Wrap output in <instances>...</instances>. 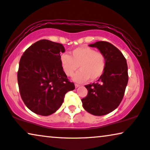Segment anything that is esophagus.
Instances as JSON below:
<instances>
[{
  "mask_svg": "<svg viewBox=\"0 0 150 150\" xmlns=\"http://www.w3.org/2000/svg\"><path fill=\"white\" fill-rule=\"evenodd\" d=\"M75 88H78V87L80 86V85H79V84H77V83H75Z\"/></svg>",
  "mask_w": 150,
  "mask_h": 150,
  "instance_id": "obj_1",
  "label": "esophagus"
}]
</instances>
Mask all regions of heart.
<instances>
[{"label":"heart","mask_w":150,"mask_h":150,"mask_svg":"<svg viewBox=\"0 0 150 150\" xmlns=\"http://www.w3.org/2000/svg\"><path fill=\"white\" fill-rule=\"evenodd\" d=\"M59 59L63 71L69 77L73 76L79 67L80 71L73 77L77 82H83L89 78L92 81L100 78L106 65L104 54L88 47L77 48L71 52V55L64 53Z\"/></svg>","instance_id":"1"}]
</instances>
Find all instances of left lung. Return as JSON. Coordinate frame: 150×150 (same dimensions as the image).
Listing matches in <instances>:
<instances>
[{"label":"left lung","mask_w":150,"mask_h":150,"mask_svg":"<svg viewBox=\"0 0 150 150\" xmlns=\"http://www.w3.org/2000/svg\"><path fill=\"white\" fill-rule=\"evenodd\" d=\"M89 47L97 48L104 54L106 65L97 82L85 86L88 95L81 102L88 112L102 116L115 110L122 101L128 81L127 65L122 53L111 43L99 41Z\"/></svg>","instance_id":"8db88e82"}]
</instances>
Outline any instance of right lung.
<instances>
[{
    "mask_svg": "<svg viewBox=\"0 0 150 150\" xmlns=\"http://www.w3.org/2000/svg\"><path fill=\"white\" fill-rule=\"evenodd\" d=\"M62 44L41 40L25 51L19 62L18 83L21 98L37 115L49 116L56 112L65 94L75 89L60 63Z\"/></svg>",
    "mask_w": 150,
    "mask_h": 150,
    "instance_id": "obj_1",
    "label": "right lung"
}]
</instances>
